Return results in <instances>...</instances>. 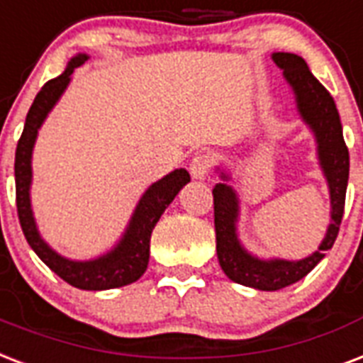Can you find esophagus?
<instances>
[{
    "label": "esophagus",
    "mask_w": 363,
    "mask_h": 363,
    "mask_svg": "<svg viewBox=\"0 0 363 363\" xmlns=\"http://www.w3.org/2000/svg\"><path fill=\"white\" fill-rule=\"evenodd\" d=\"M213 167V155L208 151H199L189 162V172L195 179H202Z\"/></svg>",
    "instance_id": "1"
}]
</instances>
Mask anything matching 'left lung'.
Instances as JSON below:
<instances>
[{"label":"left lung","mask_w":363,"mask_h":363,"mask_svg":"<svg viewBox=\"0 0 363 363\" xmlns=\"http://www.w3.org/2000/svg\"><path fill=\"white\" fill-rule=\"evenodd\" d=\"M272 60L284 69L286 79L291 83L297 94V106L303 119L307 121L318 140L320 164L324 168L331 195V225L328 229L324 242L313 255L301 261H261L246 254L237 240L235 221H237V199L231 187L218 184L212 191L213 195V225H216V248L218 259L227 277L233 282L277 291L289 284H296L307 277L318 265L339 235L345 196L348 184V147L342 138V126L335 102L325 86L320 83L308 69L307 62L301 56L291 52H274Z\"/></svg>","instance_id":"left-lung-1"}]
</instances>
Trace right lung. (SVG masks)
<instances>
[{
  "label": "right lung",
  "instance_id": "right-lung-1",
  "mask_svg": "<svg viewBox=\"0 0 363 363\" xmlns=\"http://www.w3.org/2000/svg\"><path fill=\"white\" fill-rule=\"evenodd\" d=\"M85 60V55L75 56L64 74L58 75L56 79L47 81L43 89L38 92L30 111H28L26 125H24L22 136L18 140V145H16L15 155L16 212H18V221H21L22 233H24L28 244L32 246L33 252L39 255V259L43 261L50 271H55L64 282L72 284L74 288L98 291V289L121 288L126 284L136 282L138 278L145 272L147 261H150L151 233L155 229L162 212L174 201V196L178 195L179 189L189 182V174L184 168H179V170H174L162 179H159L157 184L151 185L150 189L145 191V195L142 196L134 216H132L125 238L121 240L117 248L111 250L104 257L85 261V263L64 259L41 240L38 229H35V223H33L30 193H28L30 182H32V167H30L32 147L35 136H38V128L67 86L75 67L81 66Z\"/></svg>",
  "mask_w": 363,
  "mask_h": 363
}]
</instances>
